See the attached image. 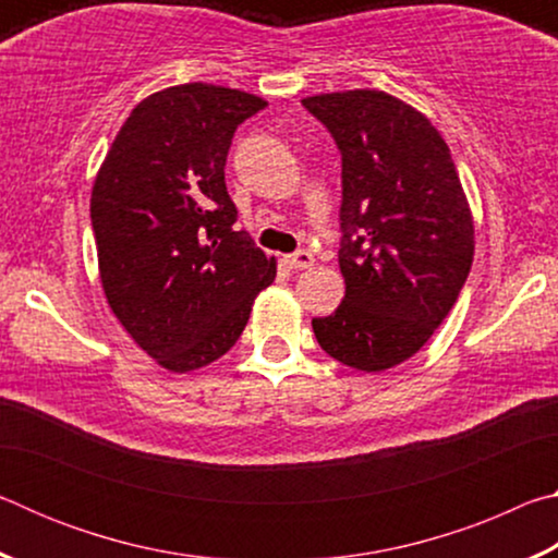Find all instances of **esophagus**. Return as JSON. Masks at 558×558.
Instances as JSON below:
<instances>
[{
    "label": "esophagus",
    "instance_id": "1",
    "mask_svg": "<svg viewBox=\"0 0 558 558\" xmlns=\"http://www.w3.org/2000/svg\"><path fill=\"white\" fill-rule=\"evenodd\" d=\"M286 263L292 270H305L315 263V256L310 251H298L292 253V256H286Z\"/></svg>",
    "mask_w": 558,
    "mask_h": 558
}]
</instances>
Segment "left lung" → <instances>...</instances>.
I'll return each mask as SVG.
<instances>
[{
  "label": "left lung",
  "mask_w": 558,
  "mask_h": 558,
  "mask_svg": "<svg viewBox=\"0 0 558 558\" xmlns=\"http://www.w3.org/2000/svg\"><path fill=\"white\" fill-rule=\"evenodd\" d=\"M342 153L344 300L313 329L325 352L384 372L428 342L456 305L475 226L440 132L409 102L362 88L302 98Z\"/></svg>",
  "instance_id": "obj_1"
}]
</instances>
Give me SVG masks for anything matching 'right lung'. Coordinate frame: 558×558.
Wrapping results in <instances>:
<instances>
[{"label": "right lung", "instance_id": "obj_1", "mask_svg": "<svg viewBox=\"0 0 558 558\" xmlns=\"http://www.w3.org/2000/svg\"><path fill=\"white\" fill-rule=\"evenodd\" d=\"M268 102L184 83L132 108L98 169L90 221L108 305L159 366L186 374L235 344L253 300L276 280L233 231L223 167L235 128Z\"/></svg>", "mask_w": 558, "mask_h": 558}]
</instances>
